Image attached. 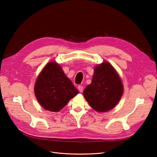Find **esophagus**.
<instances>
[{
	"label": "esophagus",
	"instance_id": "esophagus-1",
	"mask_svg": "<svg viewBox=\"0 0 157 157\" xmlns=\"http://www.w3.org/2000/svg\"><path fill=\"white\" fill-rule=\"evenodd\" d=\"M78 90H79L80 92H83V86H81V85H79L78 86Z\"/></svg>",
	"mask_w": 157,
	"mask_h": 157
}]
</instances>
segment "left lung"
Listing matches in <instances>:
<instances>
[{
  "label": "left lung",
  "mask_w": 157,
  "mask_h": 157,
  "mask_svg": "<svg viewBox=\"0 0 157 157\" xmlns=\"http://www.w3.org/2000/svg\"><path fill=\"white\" fill-rule=\"evenodd\" d=\"M124 88L115 69L108 62L94 69L92 82L85 88L84 96L90 107L98 112H107L116 106Z\"/></svg>",
  "instance_id": "8db88e82"
}]
</instances>
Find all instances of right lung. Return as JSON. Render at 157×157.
<instances>
[{
    "mask_svg": "<svg viewBox=\"0 0 157 157\" xmlns=\"http://www.w3.org/2000/svg\"><path fill=\"white\" fill-rule=\"evenodd\" d=\"M34 90L40 105L52 112L60 111L78 94V90L56 62L46 65L36 80Z\"/></svg>",
    "mask_w": 157,
    "mask_h": 157,
    "instance_id": "obj_1",
    "label": "right lung"
}]
</instances>
